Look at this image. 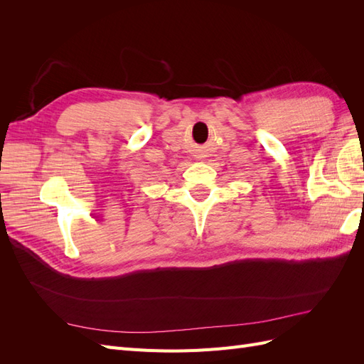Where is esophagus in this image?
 Segmentation results:
<instances>
[{"label":"esophagus","instance_id":"obj_1","mask_svg":"<svg viewBox=\"0 0 364 364\" xmlns=\"http://www.w3.org/2000/svg\"><path fill=\"white\" fill-rule=\"evenodd\" d=\"M200 159H202V158H200Z\"/></svg>","mask_w":364,"mask_h":364}]
</instances>
